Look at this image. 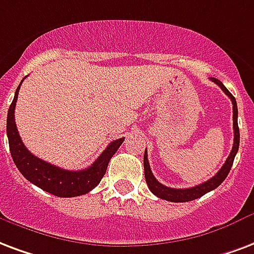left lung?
<instances>
[{
	"label": "left lung",
	"mask_w": 254,
	"mask_h": 254,
	"mask_svg": "<svg viewBox=\"0 0 254 254\" xmlns=\"http://www.w3.org/2000/svg\"><path fill=\"white\" fill-rule=\"evenodd\" d=\"M213 80L214 83H217L221 89L223 90V93L226 94L229 98L232 99L233 103V130H234V144H233L232 152L230 155L225 161V164L222 165V168L218 171L215 176H213L211 179L206 180L203 183H200L198 186H194L191 189H171V187H167V186L161 185L160 182H157L153 174H152L151 167H149V161H148V153H144V174H145V180L146 185L149 187L152 192L160 199H165V200H170V202H190V200H194V199H198L200 196H203L204 194L210 192L211 190L217 189L218 186L222 183L223 180L226 179V176L230 172V168H232L233 161H234V157L237 155L238 146H240V129H238V109H237V102H236V98L233 97L232 93L223 86V83L221 80L215 79V78H210Z\"/></svg>",
	"instance_id": "1"
}]
</instances>
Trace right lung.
I'll return each instance as SVG.
<instances>
[{
    "label": "right lung",
    "mask_w": 254,
    "mask_h": 254,
    "mask_svg": "<svg viewBox=\"0 0 254 254\" xmlns=\"http://www.w3.org/2000/svg\"><path fill=\"white\" fill-rule=\"evenodd\" d=\"M24 80V79H22ZM21 80V83H22ZM16 90L9 110H7L6 120V134L9 140V149L14 164L21 172L22 176L31 183H33L41 190L50 194L60 196V198H72L79 195L87 194L94 187H97L103 175L108 170V164L113 155L117 152L125 138H118L112 141L108 148L99 155L97 160L90 165L89 168L80 171H68L52 165L47 161L41 160L28 151L24 145L17 130L16 121H14V109H16L17 95L20 86Z\"/></svg>",
    "instance_id": "1"
}]
</instances>
